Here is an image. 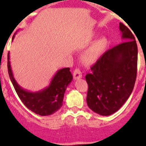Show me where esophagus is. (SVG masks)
Masks as SVG:
<instances>
[{
	"mask_svg": "<svg viewBox=\"0 0 146 146\" xmlns=\"http://www.w3.org/2000/svg\"><path fill=\"white\" fill-rule=\"evenodd\" d=\"M82 72L80 71V70L76 69L75 70H74V72H73V78H74V79H75V80L79 79L80 78H82Z\"/></svg>",
	"mask_w": 146,
	"mask_h": 146,
	"instance_id": "obj_1",
	"label": "esophagus"
}]
</instances>
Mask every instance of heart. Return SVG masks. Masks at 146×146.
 I'll list each match as a JSON object with an SVG mask.
<instances>
[{
	"instance_id": "1",
	"label": "heart",
	"mask_w": 146,
	"mask_h": 146,
	"mask_svg": "<svg viewBox=\"0 0 146 146\" xmlns=\"http://www.w3.org/2000/svg\"><path fill=\"white\" fill-rule=\"evenodd\" d=\"M108 46L106 37H100L95 40L82 55V61L84 64L92 66L101 58Z\"/></svg>"
}]
</instances>
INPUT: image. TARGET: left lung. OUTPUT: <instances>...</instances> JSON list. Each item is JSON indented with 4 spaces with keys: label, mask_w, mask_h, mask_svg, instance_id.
<instances>
[{
    "label": "left lung",
    "mask_w": 146,
    "mask_h": 146,
    "mask_svg": "<svg viewBox=\"0 0 146 146\" xmlns=\"http://www.w3.org/2000/svg\"><path fill=\"white\" fill-rule=\"evenodd\" d=\"M124 42L106 51L85 76L87 104L100 115L117 112L131 94L137 78L138 49L134 36L119 23Z\"/></svg>",
    "instance_id": "1"
}]
</instances>
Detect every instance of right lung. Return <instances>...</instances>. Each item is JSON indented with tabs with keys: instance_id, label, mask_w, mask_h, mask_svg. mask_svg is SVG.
<instances>
[{
	"instance_id": "1",
	"label": "right lung",
	"mask_w": 146,
	"mask_h": 146,
	"mask_svg": "<svg viewBox=\"0 0 146 146\" xmlns=\"http://www.w3.org/2000/svg\"><path fill=\"white\" fill-rule=\"evenodd\" d=\"M7 67L9 79L15 92L25 106L31 111L40 115L46 116L53 114L61 107L65 91L67 85L73 80L69 67L58 70L48 87L36 92L25 90L15 81L9 61V52L8 53Z\"/></svg>"
}]
</instances>
